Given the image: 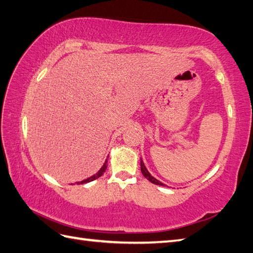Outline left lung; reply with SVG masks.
<instances>
[{"mask_svg": "<svg viewBox=\"0 0 253 253\" xmlns=\"http://www.w3.org/2000/svg\"><path fill=\"white\" fill-rule=\"evenodd\" d=\"M140 166H141V173H142V175L146 177V178L149 180V181H151L152 184H154V185H160V186H166V185H164L163 182H161L160 180H158L157 178H154V177L149 173L148 171V169H147V168L146 166H144V163H143V161H142V159L140 160Z\"/></svg>", "mask_w": 253, "mask_h": 253, "instance_id": "left-lung-1", "label": "left lung"}]
</instances>
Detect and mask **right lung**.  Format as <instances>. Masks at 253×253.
Masks as SVG:
<instances>
[{
	"label": "right lung",
	"mask_w": 253,
	"mask_h": 253,
	"mask_svg": "<svg viewBox=\"0 0 253 253\" xmlns=\"http://www.w3.org/2000/svg\"><path fill=\"white\" fill-rule=\"evenodd\" d=\"M106 168H107V159L105 160V162H104L103 166H102V168L99 169L98 173L94 174L93 176H90L89 178H87V179L82 180V181H78V182H77V185H80V184H85V182H90V181H92V180H94V179H96V178H99L100 176H102V175L104 174V171H105Z\"/></svg>",
	"instance_id": "right-lung-1"
}]
</instances>
